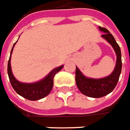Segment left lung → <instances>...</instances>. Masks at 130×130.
<instances>
[{"label": "left lung", "instance_id": "8db88e82", "mask_svg": "<svg viewBox=\"0 0 130 130\" xmlns=\"http://www.w3.org/2000/svg\"><path fill=\"white\" fill-rule=\"evenodd\" d=\"M99 29L104 32L102 36L113 47L117 54V63L113 72L108 77L102 79L87 78L83 75L76 67L75 80L77 87L83 95L91 98H101L109 94L113 90L117 85L119 76L122 72V55L121 50L112 35L107 29L98 27Z\"/></svg>", "mask_w": 130, "mask_h": 130}]
</instances>
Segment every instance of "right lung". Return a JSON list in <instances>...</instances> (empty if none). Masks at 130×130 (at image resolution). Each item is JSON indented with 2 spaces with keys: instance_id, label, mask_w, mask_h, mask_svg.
Returning <instances> with one entry per match:
<instances>
[{
  "instance_id": "add662e5",
  "label": "right lung",
  "mask_w": 130,
  "mask_h": 130,
  "mask_svg": "<svg viewBox=\"0 0 130 130\" xmlns=\"http://www.w3.org/2000/svg\"><path fill=\"white\" fill-rule=\"evenodd\" d=\"M16 43L13 45L11 55L13 51V48L14 47ZM11 56L8 62V74L11 86L14 90L23 98L29 100V101H38L41 98H43L50 93L52 90L53 85V78L56 74L58 73L63 66L53 69L45 78L43 80L35 83H22L17 81L13 75L11 68Z\"/></svg>"
}]
</instances>
